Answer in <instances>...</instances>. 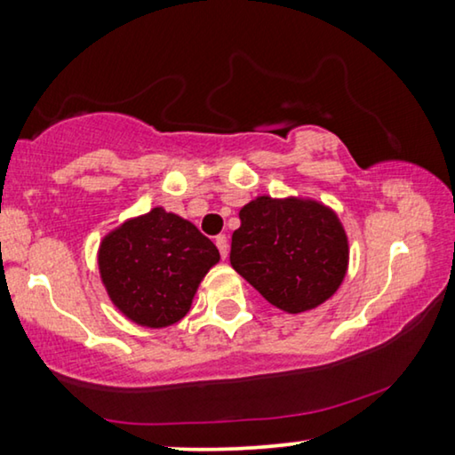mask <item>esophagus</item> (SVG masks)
<instances>
[{
	"label": "esophagus",
	"instance_id": "34e87169",
	"mask_svg": "<svg viewBox=\"0 0 455 455\" xmlns=\"http://www.w3.org/2000/svg\"><path fill=\"white\" fill-rule=\"evenodd\" d=\"M216 247H219L222 259H227V255H228V243H227V235H219V236H216Z\"/></svg>",
	"mask_w": 455,
	"mask_h": 455
}]
</instances>
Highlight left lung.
I'll list each match as a JSON object with an SVG mask.
<instances>
[{"label":"left lung","instance_id":"8db88e82","mask_svg":"<svg viewBox=\"0 0 455 455\" xmlns=\"http://www.w3.org/2000/svg\"><path fill=\"white\" fill-rule=\"evenodd\" d=\"M239 219L230 266L269 304L298 315L341 286L349 245L331 208L315 200L259 196L241 208Z\"/></svg>","mask_w":455,"mask_h":455}]
</instances>
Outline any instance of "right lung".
<instances>
[{
	"mask_svg": "<svg viewBox=\"0 0 455 455\" xmlns=\"http://www.w3.org/2000/svg\"><path fill=\"white\" fill-rule=\"evenodd\" d=\"M219 259L208 236L163 208L114 228L98 253L101 282L114 307L151 329L169 327L188 315L202 277Z\"/></svg>",
	"mask_w": 455,
	"mask_h": 455,
	"instance_id": "1",
	"label": "right lung"
}]
</instances>
